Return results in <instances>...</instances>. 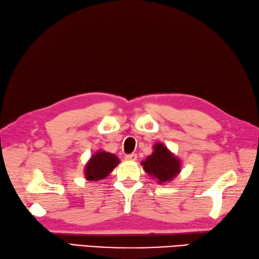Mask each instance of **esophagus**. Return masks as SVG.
<instances>
[{
  "instance_id": "esophagus-1",
  "label": "esophagus",
  "mask_w": 259,
  "mask_h": 259,
  "mask_svg": "<svg viewBox=\"0 0 259 259\" xmlns=\"http://www.w3.org/2000/svg\"><path fill=\"white\" fill-rule=\"evenodd\" d=\"M137 154L136 153H131V154H127L124 157V159L127 160V161H136L137 160Z\"/></svg>"
}]
</instances>
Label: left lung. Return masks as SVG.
Wrapping results in <instances>:
<instances>
[{"label":"left lung","mask_w":259,"mask_h":259,"mask_svg":"<svg viewBox=\"0 0 259 259\" xmlns=\"http://www.w3.org/2000/svg\"><path fill=\"white\" fill-rule=\"evenodd\" d=\"M141 164L144 171L160 184L172 181L181 171V161L160 142L154 144L153 152Z\"/></svg>","instance_id":"left-lung-1"}]
</instances>
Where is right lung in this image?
<instances>
[{"mask_svg":"<svg viewBox=\"0 0 259 259\" xmlns=\"http://www.w3.org/2000/svg\"><path fill=\"white\" fill-rule=\"evenodd\" d=\"M119 162L117 155L99 150L87 162L85 178L88 181H99L105 179L119 164Z\"/></svg>","mask_w":259,"mask_h":259,"instance_id":"1","label":"right lung"}]
</instances>
